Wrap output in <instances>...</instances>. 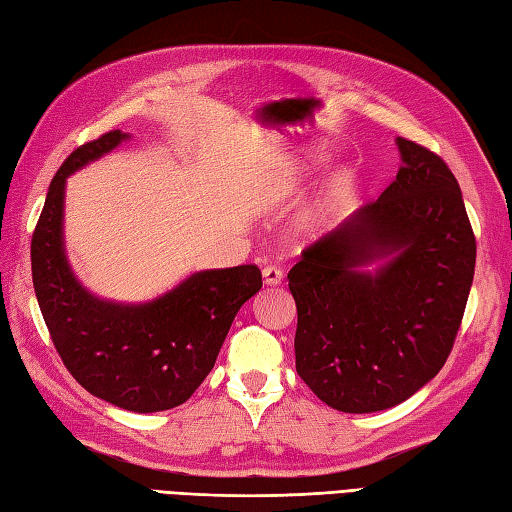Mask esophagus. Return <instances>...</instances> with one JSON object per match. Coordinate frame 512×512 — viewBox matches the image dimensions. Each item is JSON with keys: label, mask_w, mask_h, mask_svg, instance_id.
<instances>
[{"label": "esophagus", "mask_w": 512, "mask_h": 512, "mask_svg": "<svg viewBox=\"0 0 512 512\" xmlns=\"http://www.w3.org/2000/svg\"><path fill=\"white\" fill-rule=\"evenodd\" d=\"M262 275H264V281L268 286H279L281 281H284V270H281L279 266H266L264 270H262Z\"/></svg>", "instance_id": "esophagus-1"}]
</instances>
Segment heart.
Segmentation results:
<instances>
[{
	"label": "heart",
	"mask_w": 512,
	"mask_h": 512,
	"mask_svg": "<svg viewBox=\"0 0 512 512\" xmlns=\"http://www.w3.org/2000/svg\"><path fill=\"white\" fill-rule=\"evenodd\" d=\"M295 189H297V182L292 180V171H286L284 176H281V187H279V195H281V198H288V195L295 193ZM345 191H347V180L343 178V180L336 182L334 198H336V200H341L343 195H345Z\"/></svg>",
	"instance_id": "1"
}]
</instances>
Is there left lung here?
Wrapping results in <instances>:
<instances>
[{"label":"left lung","instance_id":"left-lung-1","mask_svg":"<svg viewBox=\"0 0 512 512\" xmlns=\"http://www.w3.org/2000/svg\"><path fill=\"white\" fill-rule=\"evenodd\" d=\"M396 145V180L288 273L297 374L345 413L400 405L440 372L473 284L475 235L458 180L427 147Z\"/></svg>","mask_w":512,"mask_h":512}]
</instances>
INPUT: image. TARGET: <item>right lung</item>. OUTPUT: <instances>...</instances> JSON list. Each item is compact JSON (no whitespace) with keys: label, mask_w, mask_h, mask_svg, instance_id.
<instances>
[{"label":"right lung","mask_w":512,"mask_h":512,"mask_svg":"<svg viewBox=\"0 0 512 512\" xmlns=\"http://www.w3.org/2000/svg\"><path fill=\"white\" fill-rule=\"evenodd\" d=\"M127 138L114 129L74 149L59 167L32 233V284L76 383L116 407L151 413L182 405L209 376L235 314L262 288V270H200L147 303L105 301L85 290L63 248L65 178Z\"/></svg>","instance_id":"right-lung-1"}]
</instances>
